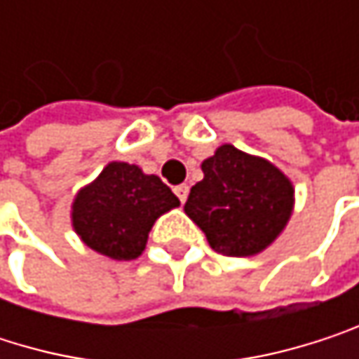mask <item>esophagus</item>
I'll return each mask as SVG.
<instances>
[{"instance_id": "34e87169", "label": "esophagus", "mask_w": 359, "mask_h": 359, "mask_svg": "<svg viewBox=\"0 0 359 359\" xmlns=\"http://www.w3.org/2000/svg\"><path fill=\"white\" fill-rule=\"evenodd\" d=\"M175 193H177V197H179L180 201L184 203L187 197H189V184H179V187H175Z\"/></svg>"}]
</instances>
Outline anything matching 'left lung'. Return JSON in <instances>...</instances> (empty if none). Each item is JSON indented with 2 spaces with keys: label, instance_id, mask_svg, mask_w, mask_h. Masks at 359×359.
<instances>
[{
  "label": "left lung",
  "instance_id": "obj_1",
  "mask_svg": "<svg viewBox=\"0 0 359 359\" xmlns=\"http://www.w3.org/2000/svg\"><path fill=\"white\" fill-rule=\"evenodd\" d=\"M203 179L191 187L184 214L203 231L210 248L229 257L268 250L295 208V187L272 162L231 143L201 162Z\"/></svg>",
  "mask_w": 359,
  "mask_h": 359
}]
</instances>
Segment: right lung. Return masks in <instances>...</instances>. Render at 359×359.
Listing matches in <instances>:
<instances>
[{
  "instance_id": "add662e5",
  "label": "right lung",
  "mask_w": 359,
  "mask_h": 359,
  "mask_svg": "<svg viewBox=\"0 0 359 359\" xmlns=\"http://www.w3.org/2000/svg\"><path fill=\"white\" fill-rule=\"evenodd\" d=\"M179 205V197L160 177L145 175L137 164L109 162L74 195L70 222L87 248L128 262L143 253L154 222Z\"/></svg>"
}]
</instances>
